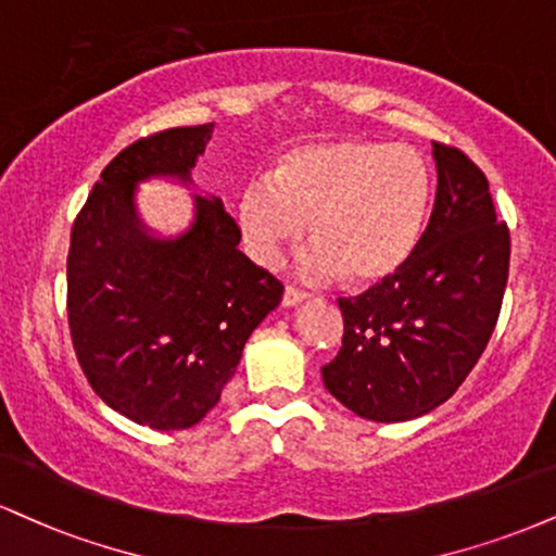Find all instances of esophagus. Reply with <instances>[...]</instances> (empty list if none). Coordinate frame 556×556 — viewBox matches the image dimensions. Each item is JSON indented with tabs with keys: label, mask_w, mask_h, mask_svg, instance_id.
Wrapping results in <instances>:
<instances>
[{
	"label": "esophagus",
	"mask_w": 556,
	"mask_h": 556,
	"mask_svg": "<svg viewBox=\"0 0 556 556\" xmlns=\"http://www.w3.org/2000/svg\"><path fill=\"white\" fill-rule=\"evenodd\" d=\"M305 298H307L305 290H300V287L287 285V287H285V295H282V305H298V303H303Z\"/></svg>",
	"instance_id": "34e87169"
}]
</instances>
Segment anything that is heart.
<instances>
[{
  "label": "heart",
  "instance_id": "1",
  "mask_svg": "<svg viewBox=\"0 0 556 556\" xmlns=\"http://www.w3.org/2000/svg\"><path fill=\"white\" fill-rule=\"evenodd\" d=\"M430 193V168L412 147L339 139L295 147L271 176L251 178L238 219L261 264H277L311 219L316 243L300 258L307 277L346 271L354 282H378L417 249Z\"/></svg>",
  "mask_w": 556,
  "mask_h": 556
}]
</instances>
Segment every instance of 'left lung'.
I'll return each instance as SVG.
<instances>
[{
    "instance_id": "8db88e82",
    "label": "left lung",
    "mask_w": 556,
    "mask_h": 556,
    "mask_svg": "<svg viewBox=\"0 0 556 556\" xmlns=\"http://www.w3.org/2000/svg\"><path fill=\"white\" fill-rule=\"evenodd\" d=\"M434 206L406 264L339 298L342 350L320 367L324 386L372 422L432 412L486 350L507 285L510 230L497 219L490 180L458 147L432 142Z\"/></svg>"
}]
</instances>
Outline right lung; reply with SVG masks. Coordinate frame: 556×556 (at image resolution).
Masks as SVG:
<instances>
[{
  "label": "right lung",
  "mask_w": 556,
  "mask_h": 556,
  "mask_svg": "<svg viewBox=\"0 0 556 556\" xmlns=\"http://www.w3.org/2000/svg\"><path fill=\"white\" fill-rule=\"evenodd\" d=\"M212 124L139 137L100 173L72 225L66 318L87 383L111 409L152 430H186L223 396L253 329L282 282L238 251L240 230L217 199L176 240L147 238L131 191L147 176H180Z\"/></svg>",
  "instance_id": "right-lung-1"
}]
</instances>
